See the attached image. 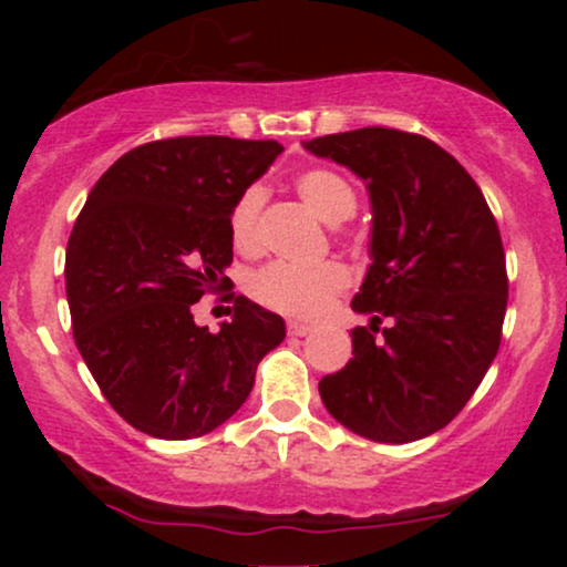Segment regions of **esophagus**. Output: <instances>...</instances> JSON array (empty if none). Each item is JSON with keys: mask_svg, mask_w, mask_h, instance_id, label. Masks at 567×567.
I'll return each mask as SVG.
<instances>
[{"mask_svg": "<svg viewBox=\"0 0 567 567\" xmlns=\"http://www.w3.org/2000/svg\"><path fill=\"white\" fill-rule=\"evenodd\" d=\"M286 332H289V336H293V338H305V336H309V332H312V324L291 320L289 324H286Z\"/></svg>", "mask_w": 567, "mask_h": 567, "instance_id": "1", "label": "esophagus"}]
</instances>
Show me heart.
<instances>
[{"instance_id":"b5f03b06","label":"heart","mask_w":567,"mask_h":567,"mask_svg":"<svg viewBox=\"0 0 567 567\" xmlns=\"http://www.w3.org/2000/svg\"><path fill=\"white\" fill-rule=\"evenodd\" d=\"M299 198L328 224L351 219L359 206L355 188L338 169L315 165L293 177ZM262 206L266 188L250 185L239 193L229 212V237L237 252L258 255L262 247ZM348 286V274L340 262L320 266H291V262H270L255 270L247 281V293L270 312L289 317H317L330 307V301Z\"/></svg>"}]
</instances>
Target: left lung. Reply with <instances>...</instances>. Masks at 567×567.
<instances>
[{
	"instance_id": "obj_1",
	"label": "left lung",
	"mask_w": 567,
	"mask_h": 567,
	"mask_svg": "<svg viewBox=\"0 0 567 567\" xmlns=\"http://www.w3.org/2000/svg\"><path fill=\"white\" fill-rule=\"evenodd\" d=\"M369 183L371 266L351 307L353 359L322 377L328 413L382 444L454 421L498 353L506 252L483 190L446 150L398 128H355L305 144ZM385 328H381V322Z\"/></svg>"
}]
</instances>
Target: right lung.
I'll use <instances>...</instances> for the list:
<instances>
[{
  "label": "right lung",
  "mask_w": 567,
  "mask_h": 567,
  "mask_svg": "<svg viewBox=\"0 0 567 567\" xmlns=\"http://www.w3.org/2000/svg\"><path fill=\"white\" fill-rule=\"evenodd\" d=\"M284 146L175 136L115 159L66 245L74 343L111 408L136 431L183 441L243 408L255 369L286 336L274 312L235 297L229 212ZM204 292L231 300L219 333L192 322Z\"/></svg>",
  "instance_id": "right-lung-1"
}]
</instances>
